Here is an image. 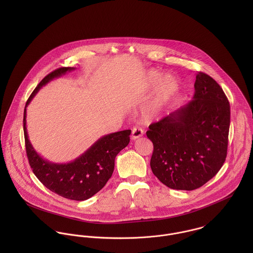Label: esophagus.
<instances>
[{
	"label": "esophagus",
	"mask_w": 253,
	"mask_h": 253,
	"mask_svg": "<svg viewBox=\"0 0 253 253\" xmlns=\"http://www.w3.org/2000/svg\"><path fill=\"white\" fill-rule=\"evenodd\" d=\"M143 133H144V131H143L142 128H140V127H134V128L132 129V135H131L132 140L138 139L139 137H141V136L143 135Z\"/></svg>",
	"instance_id": "1"
}]
</instances>
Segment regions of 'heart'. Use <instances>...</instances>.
<instances>
[{
	"instance_id": "b5f03b06",
	"label": "heart",
	"mask_w": 253,
	"mask_h": 253,
	"mask_svg": "<svg viewBox=\"0 0 253 253\" xmlns=\"http://www.w3.org/2000/svg\"><path fill=\"white\" fill-rule=\"evenodd\" d=\"M155 87L153 97L145 109V117L148 119L155 118L169 106L178 93L180 84L172 74L163 76V73L158 70H150L145 75V89L152 90Z\"/></svg>"
}]
</instances>
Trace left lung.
<instances>
[{
	"instance_id": "left-lung-1",
	"label": "left lung",
	"mask_w": 253,
	"mask_h": 253,
	"mask_svg": "<svg viewBox=\"0 0 253 253\" xmlns=\"http://www.w3.org/2000/svg\"><path fill=\"white\" fill-rule=\"evenodd\" d=\"M191 101L149 126L154 151L150 166L169 188L192 191L222 168L228 147L230 104L216 82L200 72Z\"/></svg>"
}]
</instances>
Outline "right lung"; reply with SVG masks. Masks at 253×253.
Masks as SVG:
<instances>
[{"label": "right lung", "instance_id": "1", "mask_svg": "<svg viewBox=\"0 0 253 253\" xmlns=\"http://www.w3.org/2000/svg\"><path fill=\"white\" fill-rule=\"evenodd\" d=\"M74 67H62L45 76L26 102L23 129L26 153L37 178L51 192L74 201H85L99 192L111 178L116 156L129 143L130 129L117 131L100 137L74 161L56 164L43 159L31 144L26 127V108L38 91L53 79L59 78Z\"/></svg>", "mask_w": 253, "mask_h": 253}]
</instances>
